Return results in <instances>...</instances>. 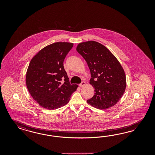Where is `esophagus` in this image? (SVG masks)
<instances>
[{
    "label": "esophagus",
    "instance_id": "obj_1",
    "mask_svg": "<svg viewBox=\"0 0 155 155\" xmlns=\"http://www.w3.org/2000/svg\"><path fill=\"white\" fill-rule=\"evenodd\" d=\"M85 84H86L85 82H84V81H82L80 84H79V86H80V87H83V86H84Z\"/></svg>",
    "mask_w": 155,
    "mask_h": 155
}]
</instances>
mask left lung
<instances>
[{"label": "left lung", "mask_w": 155, "mask_h": 155, "mask_svg": "<svg viewBox=\"0 0 155 155\" xmlns=\"http://www.w3.org/2000/svg\"><path fill=\"white\" fill-rule=\"evenodd\" d=\"M77 51L88 65L91 77L90 84L95 91L87 102L100 110L113 107L126 87V75L120 64L106 47L94 41L80 43Z\"/></svg>", "instance_id": "left-lung-1"}]
</instances>
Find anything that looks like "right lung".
<instances>
[{"label":"right lung","mask_w":155,"mask_h":155,"mask_svg":"<svg viewBox=\"0 0 155 155\" xmlns=\"http://www.w3.org/2000/svg\"><path fill=\"white\" fill-rule=\"evenodd\" d=\"M73 46L70 42L53 43L42 49L29 63L27 87L32 98L44 108L54 110L65 106L78 87L70 84L64 66Z\"/></svg>","instance_id":"obj_1"}]
</instances>
